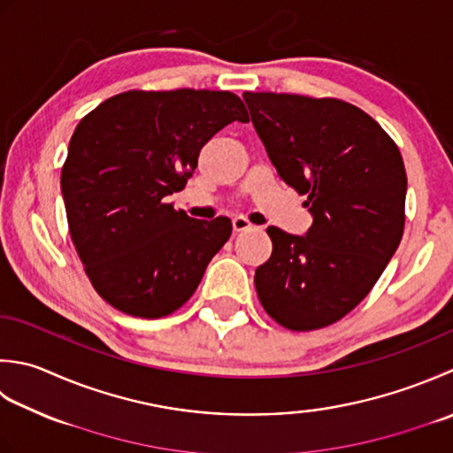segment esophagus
Here are the masks:
<instances>
[{
  "instance_id": "1",
  "label": "esophagus",
  "mask_w": 453,
  "mask_h": 453,
  "mask_svg": "<svg viewBox=\"0 0 453 453\" xmlns=\"http://www.w3.org/2000/svg\"><path fill=\"white\" fill-rule=\"evenodd\" d=\"M232 224H234L235 232H247V229H253V227H255V226L251 224V221L247 219V218H243V216H235V218L232 219Z\"/></svg>"
}]
</instances>
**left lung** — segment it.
I'll list each match as a JSON object with an SVG mask.
<instances>
[{
  "mask_svg": "<svg viewBox=\"0 0 453 453\" xmlns=\"http://www.w3.org/2000/svg\"><path fill=\"white\" fill-rule=\"evenodd\" d=\"M253 127L282 182L306 194L304 235L269 226L255 271L263 308L292 332L338 322L373 288L404 229L406 173L383 127L342 100L245 92Z\"/></svg>",
  "mask_w": 453,
  "mask_h": 453,
  "instance_id": "obj_1",
  "label": "left lung"
}]
</instances>
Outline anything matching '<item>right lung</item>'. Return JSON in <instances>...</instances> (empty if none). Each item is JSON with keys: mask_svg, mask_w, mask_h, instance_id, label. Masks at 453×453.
<instances>
[{"mask_svg": "<svg viewBox=\"0 0 453 453\" xmlns=\"http://www.w3.org/2000/svg\"><path fill=\"white\" fill-rule=\"evenodd\" d=\"M234 121H250L235 94L184 88L113 96L78 123L60 190L70 237L105 303L163 318L198 288L232 221L190 218L166 196L184 188L202 147Z\"/></svg>", "mask_w": 453, "mask_h": 453, "instance_id": "right-lung-1", "label": "right lung"}]
</instances>
